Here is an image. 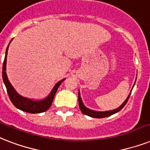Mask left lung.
<instances>
[{
    "mask_svg": "<svg viewBox=\"0 0 150 150\" xmlns=\"http://www.w3.org/2000/svg\"><path fill=\"white\" fill-rule=\"evenodd\" d=\"M136 78H137V76H136ZM135 83H136V81H135ZM134 83V85H135ZM133 85V87H134ZM133 89V87L132 88L131 91L129 93V96L127 97V98L125 99L124 102L122 104V105L119 106L118 108H117L114 109V110H111V111H94V110H91V109L88 108H87L86 106L84 105L83 102L82 100V98L81 97V93H80V91H79V93H78V101H79V107H80V109H81V112L83 114H84L86 115H88L90 117H92V118H105V117H108L110 115H112L114 114L117 113L119 111H121L122 109L124 108V106L126 105L127 101L129 100V97H130V94H131V92Z\"/></svg>",
    "mask_w": 150,
    "mask_h": 150,
    "instance_id": "left-lung-1",
    "label": "left lung"
}]
</instances>
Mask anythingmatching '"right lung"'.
I'll list each match as a JSON object with an SVG mask.
<instances>
[{"instance_id":"right-lung-1","label":"right lung","mask_w":150,"mask_h":150,"mask_svg":"<svg viewBox=\"0 0 150 150\" xmlns=\"http://www.w3.org/2000/svg\"><path fill=\"white\" fill-rule=\"evenodd\" d=\"M12 41V39L11 42ZM9 42V44L11 43ZM9 44H8L7 50L5 52V57H4V60L3 63V69H2V77H3V81L5 84V87L7 88V91H8V96L10 98V100H11L13 105L17 108L20 109L21 111L28 112V113L32 114H37V113H42L44 111H47L48 109L50 108V106L52 105V100L54 99L55 94L58 87L61 84V83L63 82L65 78L61 80L59 82L56 83L50 94L45 97L44 99L42 100H34V99H31V98H28L25 97L21 96L16 91V90L14 89L11 82L8 80V75L6 73V64H7V55H8V50L9 47Z\"/></svg>"}]
</instances>
